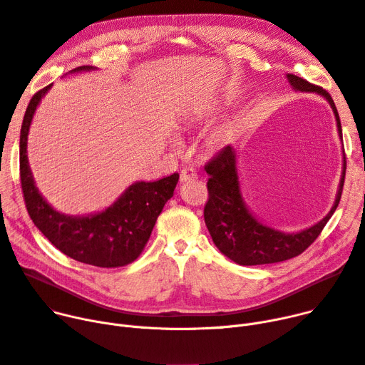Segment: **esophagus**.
I'll return each instance as SVG.
<instances>
[{"mask_svg": "<svg viewBox=\"0 0 365 365\" xmlns=\"http://www.w3.org/2000/svg\"><path fill=\"white\" fill-rule=\"evenodd\" d=\"M197 179V173L193 172L192 168H183L180 172V182H189V180H195Z\"/></svg>", "mask_w": 365, "mask_h": 365, "instance_id": "34e87169", "label": "esophagus"}]
</instances>
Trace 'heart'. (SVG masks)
Returning a JSON list of instances; mask_svg holds the SVG:
<instances>
[{
    "label": "heart",
    "instance_id": "obj_1",
    "mask_svg": "<svg viewBox=\"0 0 365 365\" xmlns=\"http://www.w3.org/2000/svg\"><path fill=\"white\" fill-rule=\"evenodd\" d=\"M220 139H222V136H220V135H218V136L215 138V140H220Z\"/></svg>",
    "mask_w": 365,
    "mask_h": 365
}]
</instances>
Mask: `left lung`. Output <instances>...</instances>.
Instances as JSON below:
<instances>
[{"label":"left lung","instance_id":"obj_1","mask_svg":"<svg viewBox=\"0 0 365 365\" xmlns=\"http://www.w3.org/2000/svg\"><path fill=\"white\" fill-rule=\"evenodd\" d=\"M287 81L295 91L315 92L324 96L334 113L339 136L342 139L341 118H339L330 93L295 75H287ZM205 172L210 179L207 182L208 201L204 207V220L215 247L236 264L259 265L298 257L319 237L341 201L346 158L344 153V172L334 204L329 214L319 223L295 233H286L265 226L248 210L240 193L236 151L230 145L218 151L205 164Z\"/></svg>","mask_w":365,"mask_h":365}]
</instances>
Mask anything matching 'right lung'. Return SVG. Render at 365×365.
Returning a JSON list of instances; mask_svg holds the SVG:
<instances>
[{"instance_id":"right-lung-1","label":"right lung","mask_w":365,"mask_h":365,"mask_svg":"<svg viewBox=\"0 0 365 365\" xmlns=\"http://www.w3.org/2000/svg\"><path fill=\"white\" fill-rule=\"evenodd\" d=\"M93 70L82 66L73 71ZM53 85L38 91L26 108L20 129V182L24 204L35 226L64 255L103 269L135 261L151 236L165 202L173 197L179 175L155 182H135L101 212L75 217L56 211L35 186L28 161V133L36 107Z\"/></svg>"}]
</instances>
